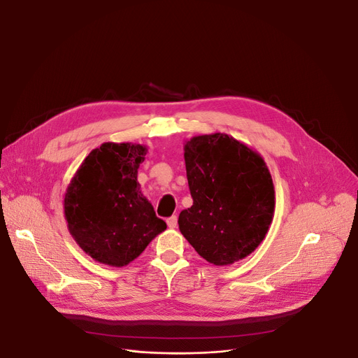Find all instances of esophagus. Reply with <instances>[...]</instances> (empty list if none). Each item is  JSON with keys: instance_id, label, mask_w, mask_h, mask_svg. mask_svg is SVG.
I'll use <instances>...</instances> for the list:
<instances>
[{"instance_id": "1", "label": "esophagus", "mask_w": 358, "mask_h": 358, "mask_svg": "<svg viewBox=\"0 0 358 358\" xmlns=\"http://www.w3.org/2000/svg\"><path fill=\"white\" fill-rule=\"evenodd\" d=\"M166 224H169L170 229H176V227H177V216L170 217L169 220H166Z\"/></svg>"}]
</instances>
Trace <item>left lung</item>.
Listing matches in <instances>:
<instances>
[{
  "label": "left lung",
  "mask_w": 358,
  "mask_h": 358,
  "mask_svg": "<svg viewBox=\"0 0 358 358\" xmlns=\"http://www.w3.org/2000/svg\"><path fill=\"white\" fill-rule=\"evenodd\" d=\"M184 159L193 206L180 213L181 234L211 265L248 257L264 242L275 213L265 159L222 132L185 141Z\"/></svg>",
  "instance_id": "obj_1"
}]
</instances>
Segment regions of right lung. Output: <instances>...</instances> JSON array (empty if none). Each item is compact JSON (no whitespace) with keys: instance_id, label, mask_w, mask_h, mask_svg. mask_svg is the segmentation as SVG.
<instances>
[{"instance_id":"1","label":"right lung","mask_w":358,"mask_h":358,"mask_svg":"<svg viewBox=\"0 0 358 358\" xmlns=\"http://www.w3.org/2000/svg\"><path fill=\"white\" fill-rule=\"evenodd\" d=\"M147 145L103 142L71 177L63 200L69 233L99 264L122 268L166 229L136 181Z\"/></svg>"}]
</instances>
